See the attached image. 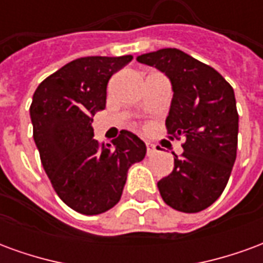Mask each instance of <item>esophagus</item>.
Segmentation results:
<instances>
[{
	"mask_svg": "<svg viewBox=\"0 0 263 263\" xmlns=\"http://www.w3.org/2000/svg\"><path fill=\"white\" fill-rule=\"evenodd\" d=\"M155 152H156L155 145L146 142V155H148V156H152V155H155Z\"/></svg>",
	"mask_w": 263,
	"mask_h": 263,
	"instance_id": "obj_1",
	"label": "esophagus"
}]
</instances>
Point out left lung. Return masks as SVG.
Instances as JSON below:
<instances>
[{
    "instance_id": "left-lung-1",
    "label": "left lung",
    "mask_w": 263,
    "mask_h": 263,
    "mask_svg": "<svg viewBox=\"0 0 263 263\" xmlns=\"http://www.w3.org/2000/svg\"><path fill=\"white\" fill-rule=\"evenodd\" d=\"M171 80L173 98L166 118L167 134L183 137V155L158 182L167 205L183 213L207 209L224 192L237 158L238 112L232 87L222 76L179 49L138 56Z\"/></svg>"
}]
</instances>
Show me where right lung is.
Segmentation results:
<instances>
[{
	"label": "right lung",
	"mask_w": 263,
	"mask_h": 263,
	"mask_svg": "<svg viewBox=\"0 0 263 263\" xmlns=\"http://www.w3.org/2000/svg\"><path fill=\"white\" fill-rule=\"evenodd\" d=\"M131 60V54L76 59L46 77L32 98L33 139L43 169L62 201L81 214L112 209L128 169L146 155L143 141L125 129L112 145L92 138V117L105 108L108 80Z\"/></svg>",
	"instance_id": "obj_1"
}]
</instances>
